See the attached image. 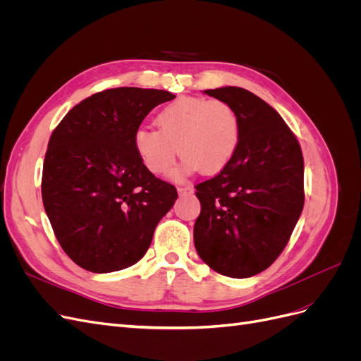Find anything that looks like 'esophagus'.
<instances>
[{"label": "esophagus", "instance_id": "obj_1", "mask_svg": "<svg viewBox=\"0 0 361 361\" xmlns=\"http://www.w3.org/2000/svg\"><path fill=\"white\" fill-rule=\"evenodd\" d=\"M178 192H179L180 195H183V194H191V192H192V187H191V185H187V187H179V188H178Z\"/></svg>", "mask_w": 361, "mask_h": 361}]
</instances>
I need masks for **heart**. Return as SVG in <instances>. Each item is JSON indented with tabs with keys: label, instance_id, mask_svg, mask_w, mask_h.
<instances>
[{
	"label": "heart",
	"instance_id": "obj_1",
	"mask_svg": "<svg viewBox=\"0 0 361 361\" xmlns=\"http://www.w3.org/2000/svg\"><path fill=\"white\" fill-rule=\"evenodd\" d=\"M158 129L140 128L134 134V149L152 174H164L183 157L182 171L216 174L236 155L241 141V122L235 108L223 101L185 96L166 105L157 116Z\"/></svg>",
	"mask_w": 361,
	"mask_h": 361
}]
</instances>
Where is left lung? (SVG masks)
<instances>
[{"label": "left lung", "instance_id": "8db88e82", "mask_svg": "<svg viewBox=\"0 0 361 361\" xmlns=\"http://www.w3.org/2000/svg\"><path fill=\"white\" fill-rule=\"evenodd\" d=\"M231 104L241 141L228 166L195 185L202 211L194 245L206 265L247 279L285 250L304 206V159L297 137L265 101L241 87L204 90Z\"/></svg>", "mask_w": 361, "mask_h": 361}]
</instances>
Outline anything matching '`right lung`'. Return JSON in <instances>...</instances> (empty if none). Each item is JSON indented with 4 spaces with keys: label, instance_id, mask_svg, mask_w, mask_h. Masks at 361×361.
Listing matches in <instances>:
<instances>
[{
    "label": "right lung",
    "instance_id": "1",
    "mask_svg": "<svg viewBox=\"0 0 361 361\" xmlns=\"http://www.w3.org/2000/svg\"><path fill=\"white\" fill-rule=\"evenodd\" d=\"M173 93L118 87L75 105L52 130L42 199L61 248L92 272L128 268L146 255L155 227L178 199L141 164L134 134Z\"/></svg>",
    "mask_w": 361,
    "mask_h": 361
}]
</instances>
